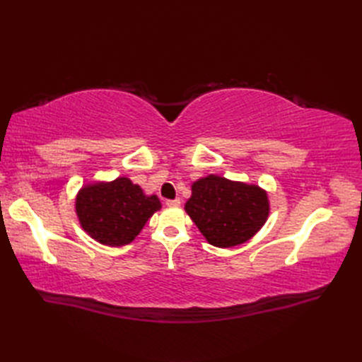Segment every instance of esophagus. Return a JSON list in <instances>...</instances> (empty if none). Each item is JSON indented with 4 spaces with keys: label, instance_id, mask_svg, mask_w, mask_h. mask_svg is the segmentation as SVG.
I'll return each instance as SVG.
<instances>
[{
    "label": "esophagus",
    "instance_id": "34e87169",
    "mask_svg": "<svg viewBox=\"0 0 362 362\" xmlns=\"http://www.w3.org/2000/svg\"><path fill=\"white\" fill-rule=\"evenodd\" d=\"M180 204H181V201L180 199H169V201H166V205L168 206H180Z\"/></svg>",
    "mask_w": 362,
    "mask_h": 362
}]
</instances>
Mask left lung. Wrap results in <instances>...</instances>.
I'll use <instances>...</instances> for the list:
<instances>
[{
	"instance_id": "obj_1",
	"label": "left lung",
	"mask_w": 362,
	"mask_h": 362,
	"mask_svg": "<svg viewBox=\"0 0 362 362\" xmlns=\"http://www.w3.org/2000/svg\"><path fill=\"white\" fill-rule=\"evenodd\" d=\"M185 211L208 243L233 247L247 242L266 223L269 199L258 185L208 175L193 182Z\"/></svg>"
}]
</instances>
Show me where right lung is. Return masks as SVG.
<instances>
[{
    "label": "right lung",
    "instance_id": "1",
    "mask_svg": "<svg viewBox=\"0 0 362 362\" xmlns=\"http://www.w3.org/2000/svg\"><path fill=\"white\" fill-rule=\"evenodd\" d=\"M160 208L156 194L146 196L140 185L125 177L112 182L84 185L75 202L84 231L108 246L133 242L148 218Z\"/></svg>",
    "mask_w": 362,
    "mask_h": 362
}]
</instances>
